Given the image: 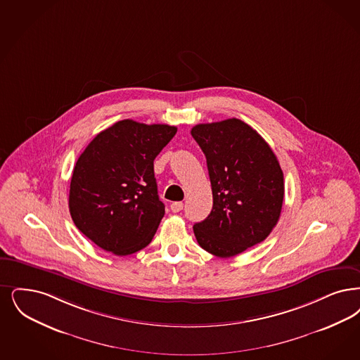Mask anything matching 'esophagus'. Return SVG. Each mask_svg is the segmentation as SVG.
I'll list each match as a JSON object with an SVG mask.
<instances>
[{"label": "esophagus", "mask_w": 360, "mask_h": 360, "mask_svg": "<svg viewBox=\"0 0 360 360\" xmlns=\"http://www.w3.org/2000/svg\"><path fill=\"white\" fill-rule=\"evenodd\" d=\"M170 209L173 213H179L182 209H184V203L182 202H173L170 205Z\"/></svg>", "instance_id": "1"}]
</instances>
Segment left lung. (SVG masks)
I'll use <instances>...</instances> for the list:
<instances>
[{
	"label": "left lung",
	"instance_id": "8db88e82",
	"mask_svg": "<svg viewBox=\"0 0 360 360\" xmlns=\"http://www.w3.org/2000/svg\"><path fill=\"white\" fill-rule=\"evenodd\" d=\"M191 135L207 163L213 209L193 226L198 244L233 257L264 241L284 201V175L269 144L240 119L197 124Z\"/></svg>",
	"mask_w": 360,
	"mask_h": 360
}]
</instances>
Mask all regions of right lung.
I'll return each instance as SVG.
<instances>
[{
	"mask_svg": "<svg viewBox=\"0 0 360 360\" xmlns=\"http://www.w3.org/2000/svg\"><path fill=\"white\" fill-rule=\"evenodd\" d=\"M176 127L120 120L99 132L79 157L70 187L76 228L116 256L151 243L165 216L154 159Z\"/></svg>",
	"mask_w": 360,
	"mask_h": 360,
	"instance_id": "right-lung-1",
	"label": "right lung"
}]
</instances>
